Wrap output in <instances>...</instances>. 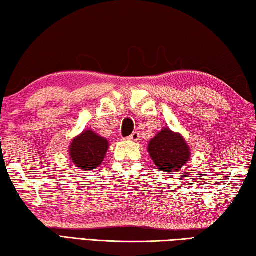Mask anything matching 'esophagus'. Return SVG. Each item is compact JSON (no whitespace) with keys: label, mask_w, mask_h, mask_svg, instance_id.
<instances>
[{"label":"esophagus","mask_w":256,"mask_h":256,"mask_svg":"<svg viewBox=\"0 0 256 256\" xmlns=\"http://www.w3.org/2000/svg\"><path fill=\"white\" fill-rule=\"evenodd\" d=\"M128 140H130V141H138L140 140V133L138 132H133L131 136H130L128 138Z\"/></svg>","instance_id":"34e87169"}]
</instances>
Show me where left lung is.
Returning a JSON list of instances; mask_svg holds the SVG:
<instances>
[{
	"instance_id": "8db88e82",
	"label": "left lung",
	"mask_w": 256,
	"mask_h": 256,
	"mask_svg": "<svg viewBox=\"0 0 256 256\" xmlns=\"http://www.w3.org/2000/svg\"><path fill=\"white\" fill-rule=\"evenodd\" d=\"M148 151L158 170L164 172L180 170L190 158L183 136L170 128H164L149 142Z\"/></svg>"
}]
</instances>
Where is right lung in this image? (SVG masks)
Segmentation results:
<instances>
[{
	"label": "right lung",
	"instance_id": "1",
	"mask_svg": "<svg viewBox=\"0 0 256 256\" xmlns=\"http://www.w3.org/2000/svg\"><path fill=\"white\" fill-rule=\"evenodd\" d=\"M107 149L108 141L106 138L88 130L72 141L70 157L73 164L80 170H92L102 162Z\"/></svg>",
	"mask_w": 256,
	"mask_h": 256
}]
</instances>
